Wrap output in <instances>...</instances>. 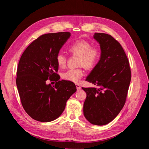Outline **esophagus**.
Returning a JSON list of instances; mask_svg holds the SVG:
<instances>
[{
    "mask_svg": "<svg viewBox=\"0 0 149 149\" xmlns=\"http://www.w3.org/2000/svg\"><path fill=\"white\" fill-rule=\"evenodd\" d=\"M76 87L77 90H79L81 89V86L79 84H76Z\"/></svg>",
    "mask_w": 149,
    "mask_h": 149,
    "instance_id": "34e87169",
    "label": "esophagus"
}]
</instances>
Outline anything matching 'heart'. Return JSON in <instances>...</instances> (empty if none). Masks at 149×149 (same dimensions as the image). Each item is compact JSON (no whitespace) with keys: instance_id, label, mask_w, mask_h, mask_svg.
<instances>
[{"instance_id":"obj_1","label":"heart","mask_w":149,"mask_h":149,"mask_svg":"<svg viewBox=\"0 0 149 149\" xmlns=\"http://www.w3.org/2000/svg\"><path fill=\"white\" fill-rule=\"evenodd\" d=\"M69 51L74 55L78 56V65L83 66L86 69H91L95 66L100 59L101 51L97 47H92L91 43L86 40H79L72 44ZM66 57L63 53H59L56 56L58 66L65 68L66 65ZM82 66L77 68L70 69L63 72L62 78L69 81L77 83L84 76Z\"/></svg>"}]
</instances>
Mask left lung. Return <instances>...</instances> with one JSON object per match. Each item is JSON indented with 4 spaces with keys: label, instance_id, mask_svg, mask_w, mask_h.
I'll return each instance as SVG.
<instances>
[{
    "label": "left lung",
    "instance_id": "1",
    "mask_svg": "<svg viewBox=\"0 0 149 149\" xmlns=\"http://www.w3.org/2000/svg\"><path fill=\"white\" fill-rule=\"evenodd\" d=\"M101 56L86 81L96 88H82L86 93L84 116L90 123L104 125L118 115L126 100L131 79L129 60L120 44L111 35L95 33Z\"/></svg>",
    "mask_w": 149,
    "mask_h": 149
}]
</instances>
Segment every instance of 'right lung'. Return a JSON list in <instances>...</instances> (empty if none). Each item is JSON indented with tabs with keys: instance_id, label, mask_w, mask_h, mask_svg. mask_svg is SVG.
<instances>
[{
	"instance_id": "add662e5",
	"label": "right lung",
	"mask_w": 149,
	"mask_h": 149,
	"mask_svg": "<svg viewBox=\"0 0 149 149\" xmlns=\"http://www.w3.org/2000/svg\"><path fill=\"white\" fill-rule=\"evenodd\" d=\"M71 36L70 32L40 36L26 48L17 71L16 84L24 110L31 118L43 123L56 119L66 101L76 91L75 84L60 80L56 56ZM55 80V86L46 80Z\"/></svg>"
}]
</instances>
